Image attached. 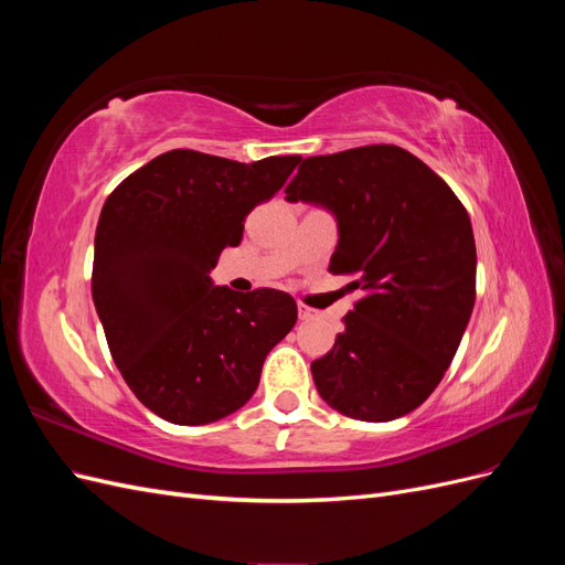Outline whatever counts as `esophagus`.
Listing matches in <instances>:
<instances>
[{
    "label": "esophagus",
    "mask_w": 565,
    "mask_h": 565,
    "mask_svg": "<svg viewBox=\"0 0 565 565\" xmlns=\"http://www.w3.org/2000/svg\"><path fill=\"white\" fill-rule=\"evenodd\" d=\"M313 316H316V313L309 309V306H301V303H299V318H301V320H311Z\"/></svg>",
    "instance_id": "1"
}]
</instances>
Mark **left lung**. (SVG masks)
I'll use <instances>...</instances> for the list:
<instances>
[{"instance_id": "obj_1", "label": "left lung", "mask_w": 565, "mask_h": 565, "mask_svg": "<svg viewBox=\"0 0 565 565\" xmlns=\"http://www.w3.org/2000/svg\"><path fill=\"white\" fill-rule=\"evenodd\" d=\"M287 202L337 218L332 273L363 297L330 353L311 363L320 398L363 422L413 413L443 380L476 301V243L465 204L398 146L306 158Z\"/></svg>"}]
</instances>
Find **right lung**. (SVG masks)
<instances>
[{
  "label": "right lung",
  "instance_id": "1",
  "mask_svg": "<svg viewBox=\"0 0 565 565\" xmlns=\"http://www.w3.org/2000/svg\"><path fill=\"white\" fill-rule=\"evenodd\" d=\"M299 156L235 162L169 150L108 195L94 241L92 297L113 361L158 417L198 426L241 409L268 351L297 322L278 289L233 292L210 270L241 245L245 216L276 195Z\"/></svg>",
  "mask_w": 565,
  "mask_h": 565
}]
</instances>
